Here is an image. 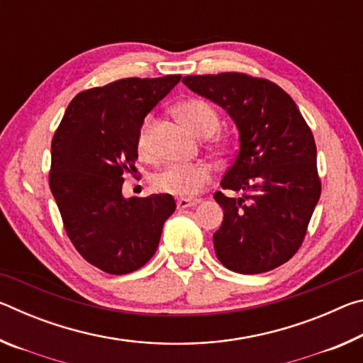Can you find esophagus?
Returning a JSON list of instances; mask_svg holds the SVG:
<instances>
[{
  "instance_id": "obj_1",
  "label": "esophagus",
  "mask_w": 363,
  "mask_h": 363,
  "mask_svg": "<svg viewBox=\"0 0 363 363\" xmlns=\"http://www.w3.org/2000/svg\"><path fill=\"white\" fill-rule=\"evenodd\" d=\"M201 200H199V199H179L177 200V208H179V210H184V208H190V206H196L200 203Z\"/></svg>"
}]
</instances>
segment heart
<instances>
[{"mask_svg": "<svg viewBox=\"0 0 363 363\" xmlns=\"http://www.w3.org/2000/svg\"><path fill=\"white\" fill-rule=\"evenodd\" d=\"M176 115L189 130H192L196 136L208 138L216 133L219 128V115L210 102L203 99H186L176 106ZM153 126L155 118L147 115L143 120L136 138L138 155L143 160H150L153 157ZM220 139L214 140V147H223ZM213 169L206 163H176L169 164L162 173L153 177V187L160 192L171 194L176 196H195L211 182Z\"/></svg>", "mask_w": 363, "mask_h": 363, "instance_id": "obj_1", "label": "heart"}]
</instances>
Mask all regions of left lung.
<instances>
[{"mask_svg":"<svg viewBox=\"0 0 363 363\" xmlns=\"http://www.w3.org/2000/svg\"><path fill=\"white\" fill-rule=\"evenodd\" d=\"M182 83L227 110L240 149L218 190L224 220L213 235L223 266L262 274L296 255L320 199L317 147L311 128L284 89L266 78L225 72L189 75Z\"/></svg>","mask_w":363,"mask_h":363,"instance_id":"obj_1","label":"left lung"}]
</instances>
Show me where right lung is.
Masks as SVG:
<instances>
[{
	"instance_id": "add662e5",
	"label": "right lung",
	"mask_w": 363,
	"mask_h": 363,
	"mask_svg": "<svg viewBox=\"0 0 363 363\" xmlns=\"http://www.w3.org/2000/svg\"><path fill=\"white\" fill-rule=\"evenodd\" d=\"M179 79L123 78L82 91L54 133L49 187L64 229L78 253L107 274L143 267L176 210L168 194L126 200L121 187L136 174L140 123Z\"/></svg>"
}]
</instances>
